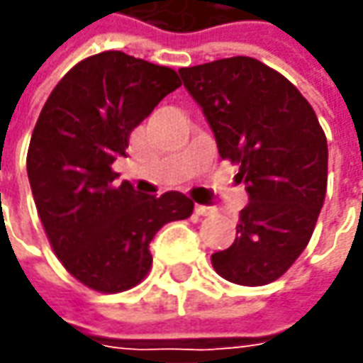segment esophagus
Wrapping results in <instances>:
<instances>
[{
    "label": "esophagus",
    "instance_id": "34e87169",
    "mask_svg": "<svg viewBox=\"0 0 363 363\" xmlns=\"http://www.w3.org/2000/svg\"><path fill=\"white\" fill-rule=\"evenodd\" d=\"M194 213L199 214V216H208V214L214 213L213 206H206V204H196L194 206Z\"/></svg>",
    "mask_w": 363,
    "mask_h": 363
}]
</instances>
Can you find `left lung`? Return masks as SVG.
<instances>
[{"instance_id":"obj_1","label":"left lung","mask_w":363,"mask_h":363,"mask_svg":"<svg viewBox=\"0 0 363 363\" xmlns=\"http://www.w3.org/2000/svg\"><path fill=\"white\" fill-rule=\"evenodd\" d=\"M218 152L236 162L248 204L230 248L211 256L224 280H278L314 233L328 184V143L312 105L258 59L228 57L179 69Z\"/></svg>"}]
</instances>
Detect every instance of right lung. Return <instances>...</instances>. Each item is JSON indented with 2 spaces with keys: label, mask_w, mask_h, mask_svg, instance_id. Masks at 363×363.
Listing matches in <instances>:
<instances>
[{
  "label": "right lung",
  "mask_w": 363,
  "mask_h": 363,
  "mask_svg": "<svg viewBox=\"0 0 363 363\" xmlns=\"http://www.w3.org/2000/svg\"><path fill=\"white\" fill-rule=\"evenodd\" d=\"M179 87L172 69L103 51L71 69L39 113L27 150L37 213L65 270L97 292L139 284L152 236L192 214L182 192L143 196L113 171L130 130Z\"/></svg>",
  "instance_id": "right-lung-1"
}]
</instances>
